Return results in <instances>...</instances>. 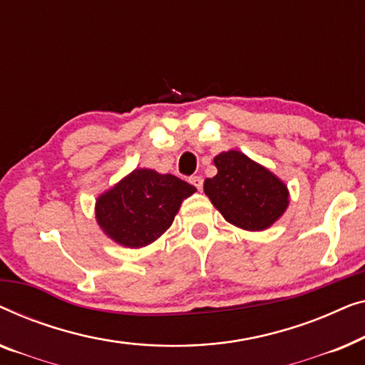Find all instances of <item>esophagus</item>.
I'll return each instance as SVG.
<instances>
[{
	"label": "esophagus",
	"instance_id": "obj_1",
	"mask_svg": "<svg viewBox=\"0 0 365 365\" xmlns=\"http://www.w3.org/2000/svg\"><path fill=\"white\" fill-rule=\"evenodd\" d=\"M190 183H192L195 188L202 190V187H203V178H202V177H198V175H195V177H190Z\"/></svg>",
	"mask_w": 365,
	"mask_h": 365
}]
</instances>
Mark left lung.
I'll use <instances>...</instances> for the list:
<instances>
[{
    "mask_svg": "<svg viewBox=\"0 0 365 365\" xmlns=\"http://www.w3.org/2000/svg\"><path fill=\"white\" fill-rule=\"evenodd\" d=\"M218 173L207 178L205 193L235 227L259 232L271 227L287 207L286 185L238 150L215 157Z\"/></svg>",
    "mask_w": 365,
    "mask_h": 365,
    "instance_id": "left-lung-1",
    "label": "left lung"
}]
</instances>
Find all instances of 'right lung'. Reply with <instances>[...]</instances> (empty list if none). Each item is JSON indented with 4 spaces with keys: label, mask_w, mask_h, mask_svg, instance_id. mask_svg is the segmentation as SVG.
<instances>
[{
    "label": "right lung",
    "mask_w": 365,
    "mask_h": 365,
    "mask_svg": "<svg viewBox=\"0 0 365 365\" xmlns=\"http://www.w3.org/2000/svg\"><path fill=\"white\" fill-rule=\"evenodd\" d=\"M195 192L170 173L138 168L97 198V223L119 245L140 248L170 228L182 202Z\"/></svg>",
    "instance_id": "right-lung-1"
}]
</instances>
